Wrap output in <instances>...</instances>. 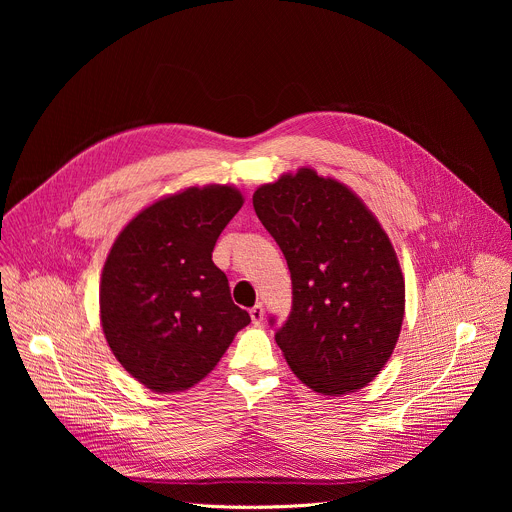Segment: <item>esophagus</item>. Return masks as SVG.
<instances>
[{"mask_svg":"<svg viewBox=\"0 0 512 512\" xmlns=\"http://www.w3.org/2000/svg\"><path fill=\"white\" fill-rule=\"evenodd\" d=\"M249 314H251V320H253V324H261L263 322V314H265V310H263V304H257V306H253L251 310H249Z\"/></svg>","mask_w":512,"mask_h":512,"instance_id":"esophagus-1","label":"esophagus"}]
</instances>
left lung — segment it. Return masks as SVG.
I'll return each instance as SVG.
<instances>
[{
    "label": "left lung",
    "instance_id": "obj_1",
    "mask_svg": "<svg viewBox=\"0 0 512 512\" xmlns=\"http://www.w3.org/2000/svg\"><path fill=\"white\" fill-rule=\"evenodd\" d=\"M253 206L291 273V312L275 328L289 369L316 393L362 389L393 354L405 312L387 233L356 194L310 168L257 188Z\"/></svg>",
    "mask_w": 512,
    "mask_h": 512
}]
</instances>
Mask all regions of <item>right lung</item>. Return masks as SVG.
<instances>
[{
	"mask_svg": "<svg viewBox=\"0 0 512 512\" xmlns=\"http://www.w3.org/2000/svg\"><path fill=\"white\" fill-rule=\"evenodd\" d=\"M241 206L231 186L188 188L141 210L111 247L99 294L103 332L123 369L156 393L196 385L251 322L212 263Z\"/></svg>",
	"mask_w": 512,
	"mask_h": 512,
	"instance_id": "1",
	"label": "right lung"
}]
</instances>
